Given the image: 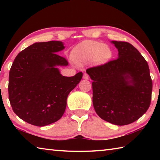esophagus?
<instances>
[{"instance_id":"1","label":"esophagus","mask_w":160,"mask_h":160,"mask_svg":"<svg viewBox=\"0 0 160 160\" xmlns=\"http://www.w3.org/2000/svg\"><path fill=\"white\" fill-rule=\"evenodd\" d=\"M83 78H84V79H85V80H88V79H89V75H88V74L86 73V72H85V73H84V74H83Z\"/></svg>"}]
</instances>
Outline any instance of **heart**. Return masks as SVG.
Here are the masks:
<instances>
[{"label":"heart","mask_w":160,"mask_h":160,"mask_svg":"<svg viewBox=\"0 0 160 160\" xmlns=\"http://www.w3.org/2000/svg\"><path fill=\"white\" fill-rule=\"evenodd\" d=\"M112 56V51L108 46L100 42L87 41L80 43L75 47L71 53V57L74 62L84 65L94 61L102 63L107 61Z\"/></svg>","instance_id":"obj_1"}]
</instances>
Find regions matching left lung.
Masks as SVG:
<instances>
[{
	"label": "left lung",
	"mask_w": 160,
	"mask_h": 160,
	"mask_svg": "<svg viewBox=\"0 0 160 160\" xmlns=\"http://www.w3.org/2000/svg\"><path fill=\"white\" fill-rule=\"evenodd\" d=\"M118 57L89 68L93 106L100 118L117 126L139 119L150 105L152 90L148 62L126 42L113 41Z\"/></svg>",
	"instance_id": "1"
}]
</instances>
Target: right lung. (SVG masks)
Wrapping results in <instances>:
<instances>
[{"instance_id": "obj_1", "label": "right lung", "mask_w": 160, "mask_h": 160, "mask_svg": "<svg viewBox=\"0 0 160 160\" xmlns=\"http://www.w3.org/2000/svg\"><path fill=\"white\" fill-rule=\"evenodd\" d=\"M61 42L35 43L16 56L9 72L8 97L13 112L27 123L44 126L63 115L69 93L82 79V72L62 76L56 66L68 62L57 54Z\"/></svg>"}]
</instances>
